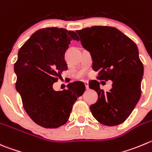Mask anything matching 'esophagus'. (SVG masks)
Returning <instances> with one entry per match:
<instances>
[{
    "label": "esophagus",
    "instance_id": "esophagus-1",
    "mask_svg": "<svg viewBox=\"0 0 152 152\" xmlns=\"http://www.w3.org/2000/svg\"><path fill=\"white\" fill-rule=\"evenodd\" d=\"M85 88L86 89H89V85H88V82H85Z\"/></svg>",
    "mask_w": 152,
    "mask_h": 152
}]
</instances>
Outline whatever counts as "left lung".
<instances>
[{"label": "left lung", "mask_w": 152, "mask_h": 152, "mask_svg": "<svg viewBox=\"0 0 152 152\" xmlns=\"http://www.w3.org/2000/svg\"><path fill=\"white\" fill-rule=\"evenodd\" d=\"M82 47L91 54L92 67L99 71L97 79L111 80L112 88L104 92L96 80L89 88L98 99L90 106L94 118L102 124L114 126L130 116L141 96L143 64L136 44L117 28L93 26L76 30Z\"/></svg>", "instance_id": "1"}]
</instances>
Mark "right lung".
<instances>
[{
  "mask_svg": "<svg viewBox=\"0 0 152 152\" xmlns=\"http://www.w3.org/2000/svg\"><path fill=\"white\" fill-rule=\"evenodd\" d=\"M72 40L79 41L73 31L58 27L39 29L20 48L14 64L15 88L23 108L36 124L46 129L65 124L73 104L85 91V84L79 81L69 83L67 90L53 88L67 70L64 53Z\"/></svg>",
  "mask_w": 152,
  "mask_h": 152,
  "instance_id": "add662e5",
  "label": "right lung"
}]
</instances>
